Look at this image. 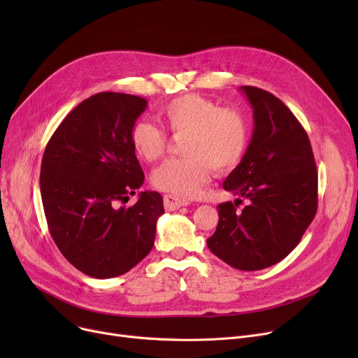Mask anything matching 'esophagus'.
<instances>
[{"instance_id": "34e87169", "label": "esophagus", "mask_w": 358, "mask_h": 358, "mask_svg": "<svg viewBox=\"0 0 358 358\" xmlns=\"http://www.w3.org/2000/svg\"><path fill=\"white\" fill-rule=\"evenodd\" d=\"M187 204H189V203L182 201L180 199H176V197L169 196V194L164 196V206H165L166 210H177V209L181 208V206H187Z\"/></svg>"}]
</instances>
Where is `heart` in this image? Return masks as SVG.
Returning a JSON list of instances; mask_svg holds the SVG:
<instances>
[{
    "instance_id": "1",
    "label": "heart",
    "mask_w": 358,
    "mask_h": 358,
    "mask_svg": "<svg viewBox=\"0 0 358 358\" xmlns=\"http://www.w3.org/2000/svg\"><path fill=\"white\" fill-rule=\"evenodd\" d=\"M158 120L181 142L184 158L166 159L152 174L158 190L176 199H193L209 182L212 168L217 173L234 169L247 154L251 127L238 108L197 94H184L165 103ZM130 142L143 161L159 159L166 149V134L146 120H138L130 130Z\"/></svg>"
}]
</instances>
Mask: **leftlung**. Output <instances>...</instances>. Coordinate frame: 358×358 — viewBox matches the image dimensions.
Listing matches in <instances>:
<instances>
[{
    "label": "left lung",
    "instance_id": "left-lung-1",
    "mask_svg": "<svg viewBox=\"0 0 358 358\" xmlns=\"http://www.w3.org/2000/svg\"><path fill=\"white\" fill-rule=\"evenodd\" d=\"M254 115L247 154L223 181L239 199L220 203L209 250L231 267L255 271L286 258L317 209V173L306 130L271 92L241 87ZM248 200L237 210L241 199Z\"/></svg>",
    "mask_w": 358,
    "mask_h": 358
}]
</instances>
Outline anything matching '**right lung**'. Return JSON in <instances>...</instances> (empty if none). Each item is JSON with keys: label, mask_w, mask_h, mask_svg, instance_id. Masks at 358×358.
<instances>
[{"label": "right lung", "mask_w": 358, "mask_h": 358, "mask_svg": "<svg viewBox=\"0 0 358 358\" xmlns=\"http://www.w3.org/2000/svg\"><path fill=\"white\" fill-rule=\"evenodd\" d=\"M146 104L131 94H94L45 149L41 193L49 232L71 264L94 278L127 273L154 247L161 194L141 192L134 206H120L145 180L130 130Z\"/></svg>", "instance_id": "right-lung-1"}]
</instances>
